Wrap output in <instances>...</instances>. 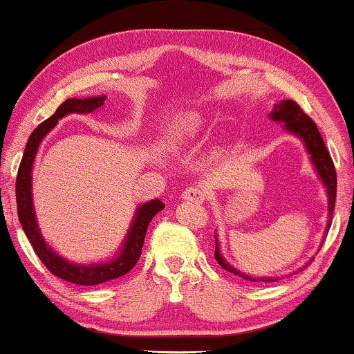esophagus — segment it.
<instances>
[{
    "label": "esophagus",
    "mask_w": 354,
    "mask_h": 354,
    "mask_svg": "<svg viewBox=\"0 0 354 354\" xmlns=\"http://www.w3.org/2000/svg\"><path fill=\"white\" fill-rule=\"evenodd\" d=\"M182 198L189 200V202H203L205 200V190L200 185H190L182 192Z\"/></svg>",
    "instance_id": "obj_1"
}]
</instances>
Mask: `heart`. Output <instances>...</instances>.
<instances>
[{"instance_id":"obj_1","label":"heart","mask_w":354,"mask_h":354,"mask_svg":"<svg viewBox=\"0 0 354 354\" xmlns=\"http://www.w3.org/2000/svg\"><path fill=\"white\" fill-rule=\"evenodd\" d=\"M203 128L202 116L197 113H190V115L180 116L178 120L170 124L167 131V138L174 142H184L189 139H194Z\"/></svg>"}]
</instances>
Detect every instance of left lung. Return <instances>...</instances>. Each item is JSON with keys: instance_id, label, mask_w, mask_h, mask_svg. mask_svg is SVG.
Returning a JSON list of instances; mask_svg holds the SVG:
<instances>
[{"instance_id": "8db88e82", "label": "left lung", "mask_w": 354, "mask_h": 354, "mask_svg": "<svg viewBox=\"0 0 354 354\" xmlns=\"http://www.w3.org/2000/svg\"><path fill=\"white\" fill-rule=\"evenodd\" d=\"M270 120L281 121L283 123V128H286L289 133L295 134V136L302 139V142L307 147V152L310 154V159L313 165H315V170L318 177L324 182L326 195H328V223H326V231L330 230L331 226V218H333V210H335V200H337V170H335L333 160H331V156L328 149H326L324 139H322L320 131H318L317 124L313 123L310 116H307L302 111V108L299 106L294 100H283L281 103L274 104V110L270 111ZM215 257L216 263L221 266V268L228 270V272L236 274V276H241L243 279L251 282H276L279 277H251L248 274L239 272L238 269H234L233 266L228 264L225 261V257L221 256L220 246H218V238L215 236Z\"/></svg>"}]
</instances>
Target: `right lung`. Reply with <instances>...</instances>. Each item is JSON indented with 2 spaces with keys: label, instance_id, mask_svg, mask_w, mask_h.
Returning a JSON list of instances; mask_svg holds the SVG:
<instances>
[{
  "label": "right lung",
  "instance_id": "right-lung-1",
  "mask_svg": "<svg viewBox=\"0 0 354 354\" xmlns=\"http://www.w3.org/2000/svg\"><path fill=\"white\" fill-rule=\"evenodd\" d=\"M104 98L106 97H91L85 100L78 98H68L57 108L54 115L42 121L41 124L34 129L26 144V149L23 154V160H21L19 169H17L16 177V203H17V216H19L21 226H23L26 236H28L29 243L32 244L34 252H36L39 259L42 261L44 266L50 270L57 277L64 279V281L77 283V286H98V283L113 281L124 274H128L131 269L136 266V263L141 257L144 238H146L147 226H149L151 220L154 218L156 213H159L164 208V203L160 200H151L139 205L136 215H134L131 226L126 234L124 244L121 251L118 252L116 257H113L108 263L100 264H75L71 261L64 259L47 246L44 241L41 231H39L36 213H34L32 207V164L36 152L39 149V144L52 128L62 120L64 116L71 115V113H80V115H88V113L98 110L103 106Z\"/></svg>",
  "mask_w": 354,
  "mask_h": 354
}]
</instances>
